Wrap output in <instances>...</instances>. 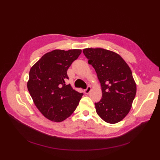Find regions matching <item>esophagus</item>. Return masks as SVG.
<instances>
[{
    "label": "esophagus",
    "instance_id": "34e87169",
    "mask_svg": "<svg viewBox=\"0 0 160 160\" xmlns=\"http://www.w3.org/2000/svg\"><path fill=\"white\" fill-rule=\"evenodd\" d=\"M91 91V88L90 86H88V88H87L85 90H84V93L85 94H89L90 93V91Z\"/></svg>",
    "mask_w": 160,
    "mask_h": 160
}]
</instances>
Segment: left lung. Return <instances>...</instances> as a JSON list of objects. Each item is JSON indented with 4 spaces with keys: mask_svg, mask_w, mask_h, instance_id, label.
Segmentation results:
<instances>
[{
    "mask_svg": "<svg viewBox=\"0 0 160 160\" xmlns=\"http://www.w3.org/2000/svg\"><path fill=\"white\" fill-rule=\"evenodd\" d=\"M83 52L95 69L102 90V98L95 103L96 112L105 122L117 123L129 112L136 94L132 72L113 51L87 48Z\"/></svg>",
    "mask_w": 160,
    "mask_h": 160,
    "instance_id": "obj_1",
    "label": "left lung"
}]
</instances>
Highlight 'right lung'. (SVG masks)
I'll list each match as a JSON object with an SVG mask.
<instances>
[{
  "mask_svg": "<svg viewBox=\"0 0 160 160\" xmlns=\"http://www.w3.org/2000/svg\"><path fill=\"white\" fill-rule=\"evenodd\" d=\"M81 49L47 52L29 71L27 88L37 108L52 122H61L74 112L83 93L66 85L67 72Z\"/></svg>",
  "mask_w": 160,
  "mask_h": 160,
  "instance_id": "obj_1",
  "label": "right lung"
}]
</instances>
